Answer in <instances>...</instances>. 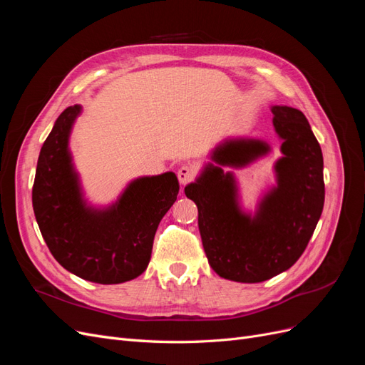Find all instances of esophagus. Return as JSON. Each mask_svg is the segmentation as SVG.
I'll return each instance as SVG.
<instances>
[{"label": "esophagus", "mask_w": 365, "mask_h": 365, "mask_svg": "<svg viewBox=\"0 0 365 365\" xmlns=\"http://www.w3.org/2000/svg\"><path fill=\"white\" fill-rule=\"evenodd\" d=\"M195 178V169L192 168V165H181V168L178 169V180L180 182L184 185L189 181H192Z\"/></svg>", "instance_id": "1"}]
</instances>
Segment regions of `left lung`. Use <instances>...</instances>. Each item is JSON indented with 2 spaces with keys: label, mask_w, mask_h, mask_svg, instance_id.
Masks as SVG:
<instances>
[{
  "label": "left lung",
  "mask_w": 365,
  "mask_h": 365,
  "mask_svg": "<svg viewBox=\"0 0 365 365\" xmlns=\"http://www.w3.org/2000/svg\"><path fill=\"white\" fill-rule=\"evenodd\" d=\"M282 157L274 164L275 185L263 193L256 212L239 202L231 169L267 157L259 138H227L210 152L197 178L184 193L197 207V227L210 267L227 280L259 283L289 269L311 240L324 205L323 153L307 118L291 106H271Z\"/></svg>",
  "instance_id": "1"
}]
</instances>
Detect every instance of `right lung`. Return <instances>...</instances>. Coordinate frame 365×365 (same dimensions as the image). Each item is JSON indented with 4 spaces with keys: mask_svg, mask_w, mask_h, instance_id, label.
I'll use <instances>...</instances> for the list:
<instances>
[{
    "mask_svg": "<svg viewBox=\"0 0 365 365\" xmlns=\"http://www.w3.org/2000/svg\"><path fill=\"white\" fill-rule=\"evenodd\" d=\"M82 106H68L43 141L31 201L41 235L62 267L83 280L117 284L146 271L153 237L176 201L173 172L140 176L117 201L96 207L86 201L70 152V135Z\"/></svg>",
    "mask_w": 365,
    "mask_h": 365,
    "instance_id": "right-lung-1",
    "label": "right lung"
}]
</instances>
